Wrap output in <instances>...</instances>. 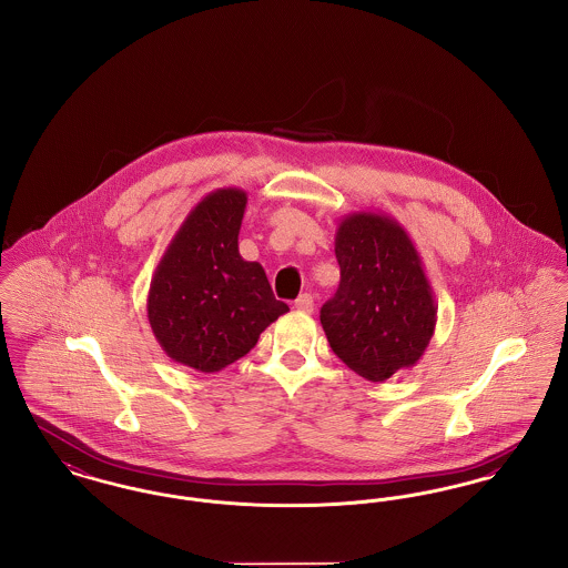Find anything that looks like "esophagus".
Here are the masks:
<instances>
[{
	"label": "esophagus",
	"instance_id": "obj_1",
	"mask_svg": "<svg viewBox=\"0 0 568 568\" xmlns=\"http://www.w3.org/2000/svg\"><path fill=\"white\" fill-rule=\"evenodd\" d=\"M296 308L297 311H302V313H313L315 300H313L311 294H302V296L296 300Z\"/></svg>",
	"mask_w": 568,
	"mask_h": 568
}]
</instances>
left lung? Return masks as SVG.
<instances>
[{"label": "left lung", "mask_w": 568, "mask_h": 568, "mask_svg": "<svg viewBox=\"0 0 568 568\" xmlns=\"http://www.w3.org/2000/svg\"><path fill=\"white\" fill-rule=\"evenodd\" d=\"M334 253L341 285L320 315L332 352L373 383L415 366L430 345L436 304L405 227L381 213L345 215Z\"/></svg>", "instance_id": "obj_1"}]
</instances>
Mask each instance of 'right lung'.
I'll use <instances>...</instances> for the list:
<instances>
[{
	"label": "right lung",
	"mask_w": 568,
	"mask_h": 568,
	"mask_svg": "<svg viewBox=\"0 0 568 568\" xmlns=\"http://www.w3.org/2000/svg\"><path fill=\"white\" fill-rule=\"evenodd\" d=\"M246 191L204 195L168 244L151 278L146 317L163 352L200 373H219L251 352L290 311L257 262L239 253Z\"/></svg>",
	"instance_id": "obj_1"
}]
</instances>
